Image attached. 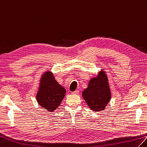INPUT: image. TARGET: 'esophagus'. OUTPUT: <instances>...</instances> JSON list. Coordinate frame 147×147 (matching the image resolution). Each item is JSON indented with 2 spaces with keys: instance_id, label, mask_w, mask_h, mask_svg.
Here are the masks:
<instances>
[{
  "instance_id": "esophagus-1",
  "label": "esophagus",
  "mask_w": 147,
  "mask_h": 147,
  "mask_svg": "<svg viewBox=\"0 0 147 147\" xmlns=\"http://www.w3.org/2000/svg\"><path fill=\"white\" fill-rule=\"evenodd\" d=\"M78 93H79V90H76L75 91L72 92V94H78Z\"/></svg>"
}]
</instances>
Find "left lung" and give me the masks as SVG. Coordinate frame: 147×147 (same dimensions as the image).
<instances>
[{"mask_svg": "<svg viewBox=\"0 0 147 147\" xmlns=\"http://www.w3.org/2000/svg\"><path fill=\"white\" fill-rule=\"evenodd\" d=\"M82 96L89 108L94 112L103 111L111 98V92L105 72L103 69L90 80Z\"/></svg>", "mask_w": 147, "mask_h": 147, "instance_id": "obj_1", "label": "left lung"}]
</instances>
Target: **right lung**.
<instances>
[{
    "label": "right lung",
    "mask_w": 147,
    "mask_h": 147,
    "mask_svg": "<svg viewBox=\"0 0 147 147\" xmlns=\"http://www.w3.org/2000/svg\"><path fill=\"white\" fill-rule=\"evenodd\" d=\"M66 90L56 80L53 74L47 71L42 74L36 99L42 107L49 112L54 111L60 105Z\"/></svg>",
    "instance_id": "right-lung-1"
}]
</instances>
